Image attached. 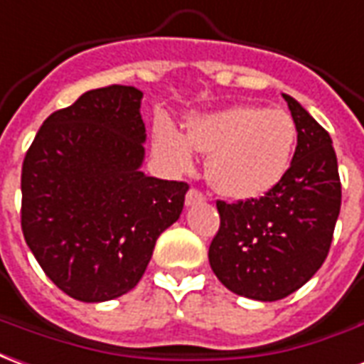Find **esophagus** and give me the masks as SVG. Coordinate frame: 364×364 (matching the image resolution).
I'll return each mask as SVG.
<instances>
[{
	"label": "esophagus",
	"mask_w": 364,
	"mask_h": 364,
	"mask_svg": "<svg viewBox=\"0 0 364 364\" xmlns=\"http://www.w3.org/2000/svg\"><path fill=\"white\" fill-rule=\"evenodd\" d=\"M203 200H205V198H203L198 190H190V192L186 193V208H192V205L201 203Z\"/></svg>",
	"instance_id": "34e87169"
}]
</instances>
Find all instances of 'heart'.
Masks as SVG:
<instances>
[{
    "instance_id": "b5f03b06",
    "label": "heart",
    "mask_w": 364,
    "mask_h": 364,
    "mask_svg": "<svg viewBox=\"0 0 364 364\" xmlns=\"http://www.w3.org/2000/svg\"><path fill=\"white\" fill-rule=\"evenodd\" d=\"M153 143L161 161L176 172L192 168L196 151L209 155V186L223 198L246 201L262 198L285 176L296 147V126L281 108L237 105L196 114L186 134L159 124Z\"/></svg>"
}]
</instances>
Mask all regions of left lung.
<instances>
[{"label": "left lung", "mask_w": 364, "mask_h": 364, "mask_svg": "<svg viewBox=\"0 0 364 364\" xmlns=\"http://www.w3.org/2000/svg\"><path fill=\"white\" fill-rule=\"evenodd\" d=\"M283 98L296 126L291 166L259 200L217 201L221 227L209 246L217 279L232 293L262 302L285 299L322 267L341 209L330 134L301 102Z\"/></svg>", "instance_id": "obj_1"}]
</instances>
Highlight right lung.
I'll use <instances>...</instances> for the list:
<instances>
[{
  "label": "right lung",
  "mask_w": 364,
  "mask_h": 364,
  "mask_svg": "<svg viewBox=\"0 0 364 364\" xmlns=\"http://www.w3.org/2000/svg\"><path fill=\"white\" fill-rule=\"evenodd\" d=\"M143 92L112 85L50 114L21 174V227L50 279L81 302L139 283L156 238L178 221L188 184L141 171Z\"/></svg>",
  "instance_id": "add662e5"
}]
</instances>
